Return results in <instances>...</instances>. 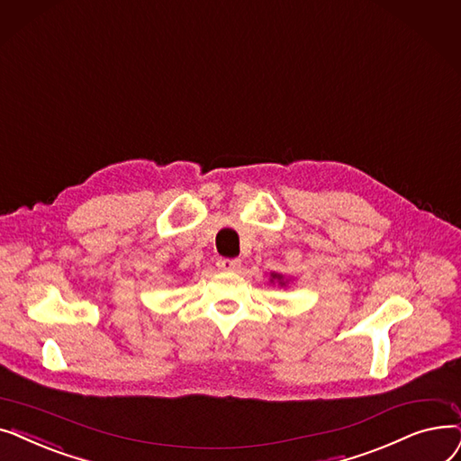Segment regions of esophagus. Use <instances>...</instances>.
Masks as SVG:
<instances>
[{
	"label": "esophagus",
	"mask_w": 461,
	"mask_h": 461,
	"mask_svg": "<svg viewBox=\"0 0 461 461\" xmlns=\"http://www.w3.org/2000/svg\"><path fill=\"white\" fill-rule=\"evenodd\" d=\"M240 267H242V260H240V258H219L217 260V268L227 270V272H234Z\"/></svg>",
	"instance_id": "1"
}]
</instances>
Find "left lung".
I'll list each match as a JSON object with an SVG mask.
<instances>
[{
    "instance_id": "obj_1",
    "label": "left lung",
    "mask_w": 461,
    "mask_h": 461,
    "mask_svg": "<svg viewBox=\"0 0 461 461\" xmlns=\"http://www.w3.org/2000/svg\"><path fill=\"white\" fill-rule=\"evenodd\" d=\"M274 279H279V281H281V276H279V274H274Z\"/></svg>"
}]
</instances>
